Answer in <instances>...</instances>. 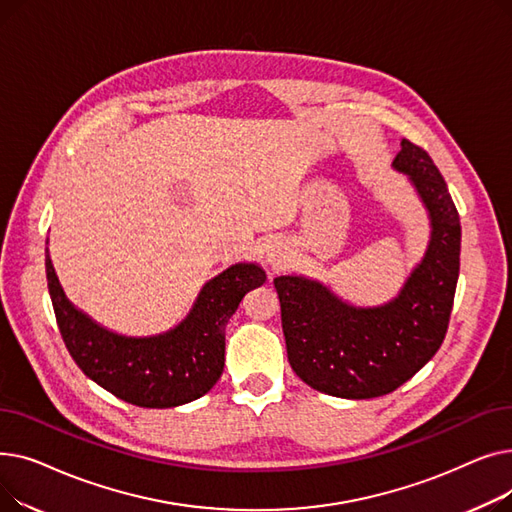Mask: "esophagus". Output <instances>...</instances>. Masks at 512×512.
Here are the masks:
<instances>
[{"label": "esophagus", "instance_id": "obj_1", "mask_svg": "<svg viewBox=\"0 0 512 512\" xmlns=\"http://www.w3.org/2000/svg\"><path fill=\"white\" fill-rule=\"evenodd\" d=\"M265 261L272 263L274 267L286 263L288 261V247L284 245V242H276V245H272L270 249L265 251Z\"/></svg>", "mask_w": 512, "mask_h": 512}]
</instances>
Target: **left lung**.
I'll return each mask as SVG.
<instances>
[{
    "mask_svg": "<svg viewBox=\"0 0 512 512\" xmlns=\"http://www.w3.org/2000/svg\"><path fill=\"white\" fill-rule=\"evenodd\" d=\"M392 168L409 178L429 218L425 255L394 299L359 307L307 276L274 280L290 367L330 396L363 400L394 392L438 353L448 330L461 265L459 211L421 147L402 139Z\"/></svg>",
    "mask_w": 512,
    "mask_h": 512,
    "instance_id": "1",
    "label": "left lung"
}]
</instances>
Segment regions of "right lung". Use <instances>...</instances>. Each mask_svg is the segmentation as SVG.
I'll return each mask as SVG.
<instances>
[{
  "mask_svg": "<svg viewBox=\"0 0 512 512\" xmlns=\"http://www.w3.org/2000/svg\"><path fill=\"white\" fill-rule=\"evenodd\" d=\"M45 272L58 328L76 365L107 392L145 409L180 407L215 386L224 371L228 321L242 297L265 282L261 265L234 263L203 284L178 326L153 336H124L68 301L49 249Z\"/></svg>",
  "mask_w": 512,
  "mask_h": 512,
  "instance_id": "add662e5",
  "label": "right lung"
}]
</instances>
